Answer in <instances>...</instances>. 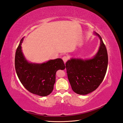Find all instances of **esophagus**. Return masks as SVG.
Listing matches in <instances>:
<instances>
[{
	"mask_svg": "<svg viewBox=\"0 0 123 123\" xmlns=\"http://www.w3.org/2000/svg\"><path fill=\"white\" fill-rule=\"evenodd\" d=\"M62 60H63L64 62L65 63V62L67 61V60L68 59V57L66 56H63V57H62Z\"/></svg>",
	"mask_w": 123,
	"mask_h": 123,
	"instance_id": "34e87169",
	"label": "esophagus"
}]
</instances>
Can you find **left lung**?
Returning a JSON list of instances; mask_svg holds the SVG:
<instances>
[{"mask_svg":"<svg viewBox=\"0 0 123 123\" xmlns=\"http://www.w3.org/2000/svg\"><path fill=\"white\" fill-rule=\"evenodd\" d=\"M98 37V50L91 58H72L66 63V68L73 91L76 94L87 95L96 90L105 77L108 66V55L102 37Z\"/></svg>","mask_w":123,"mask_h":123,"instance_id":"left-lung-1","label":"left lung"}]
</instances>
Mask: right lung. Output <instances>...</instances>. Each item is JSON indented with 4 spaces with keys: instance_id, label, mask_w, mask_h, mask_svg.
<instances>
[{
    "instance_id": "obj_1",
    "label": "right lung",
    "mask_w": 123,
    "mask_h": 123,
    "mask_svg": "<svg viewBox=\"0 0 123 123\" xmlns=\"http://www.w3.org/2000/svg\"><path fill=\"white\" fill-rule=\"evenodd\" d=\"M20 40L15 54L16 72L21 83L27 91L40 96L49 95L54 89L56 73L64 70L65 65L61 58L49 60L43 63H32L27 61L23 53Z\"/></svg>"
}]
</instances>
